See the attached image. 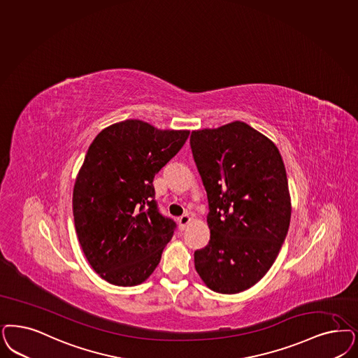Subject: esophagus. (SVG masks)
I'll use <instances>...</instances> for the list:
<instances>
[{
	"mask_svg": "<svg viewBox=\"0 0 358 358\" xmlns=\"http://www.w3.org/2000/svg\"><path fill=\"white\" fill-rule=\"evenodd\" d=\"M190 217H189V214H184V215H181L180 218H178V224H180V229L181 230H185L186 226L189 224V222H190Z\"/></svg>",
	"mask_w": 358,
	"mask_h": 358,
	"instance_id": "1",
	"label": "esophagus"
}]
</instances>
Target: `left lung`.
<instances>
[{
  "instance_id": "left-lung-1",
  "label": "left lung",
  "mask_w": 358,
  "mask_h": 358,
  "mask_svg": "<svg viewBox=\"0 0 358 358\" xmlns=\"http://www.w3.org/2000/svg\"><path fill=\"white\" fill-rule=\"evenodd\" d=\"M190 148L209 202V245L194 252L196 270L215 292H242L270 270L288 233L282 156L243 122L193 131Z\"/></svg>"
}]
</instances>
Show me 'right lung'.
Wrapping results in <instances>:
<instances>
[{
    "instance_id": "right-lung-1",
    "label": "right lung",
    "mask_w": 358,
    "mask_h": 358,
    "mask_svg": "<svg viewBox=\"0 0 358 358\" xmlns=\"http://www.w3.org/2000/svg\"><path fill=\"white\" fill-rule=\"evenodd\" d=\"M189 131H161L141 120L112 124L87 150L73 193L79 243L108 283H143L177 227L161 214L153 178L182 148Z\"/></svg>"
}]
</instances>
